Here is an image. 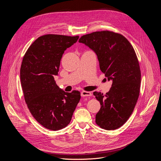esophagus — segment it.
I'll return each mask as SVG.
<instances>
[{
  "mask_svg": "<svg viewBox=\"0 0 161 161\" xmlns=\"http://www.w3.org/2000/svg\"><path fill=\"white\" fill-rule=\"evenodd\" d=\"M92 96V94H91V92H90L83 91L81 92V97H87V96Z\"/></svg>",
  "mask_w": 161,
  "mask_h": 161,
  "instance_id": "1",
  "label": "esophagus"
}]
</instances>
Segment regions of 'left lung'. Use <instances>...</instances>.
Listing matches in <instances>:
<instances>
[{"mask_svg": "<svg viewBox=\"0 0 161 161\" xmlns=\"http://www.w3.org/2000/svg\"><path fill=\"white\" fill-rule=\"evenodd\" d=\"M79 42L96 53L101 71L113 81L105 95L94 92L101 104L96 122L106 130L117 129L131 115L140 94L141 71L135 51L124 36L108 31L84 35Z\"/></svg>", "mask_w": 161, "mask_h": 161, "instance_id": "obj_1", "label": "left lung"}]
</instances>
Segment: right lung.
Masks as SVG:
<instances>
[{
	"label": "right lung",
	"mask_w": 161,
	"mask_h": 161,
	"mask_svg": "<svg viewBox=\"0 0 161 161\" xmlns=\"http://www.w3.org/2000/svg\"><path fill=\"white\" fill-rule=\"evenodd\" d=\"M78 36L47 34L38 37L28 48L20 68L23 92L32 115L46 129L58 130L70 123L80 92H65L54 80L58 75L64 51Z\"/></svg>",
	"instance_id": "add662e5"
}]
</instances>
